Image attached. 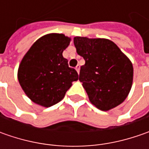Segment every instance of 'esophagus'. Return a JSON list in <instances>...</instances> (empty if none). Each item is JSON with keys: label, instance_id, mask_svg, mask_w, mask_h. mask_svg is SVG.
Masks as SVG:
<instances>
[{"label": "esophagus", "instance_id": "esophagus-1", "mask_svg": "<svg viewBox=\"0 0 149 149\" xmlns=\"http://www.w3.org/2000/svg\"><path fill=\"white\" fill-rule=\"evenodd\" d=\"M75 70H76V71L78 72V74L79 73V70H80V66L79 65H77L75 67Z\"/></svg>", "mask_w": 149, "mask_h": 149}]
</instances>
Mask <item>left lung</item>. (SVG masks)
I'll return each mask as SVG.
<instances>
[{
    "label": "left lung",
    "instance_id": "left-lung-1",
    "mask_svg": "<svg viewBox=\"0 0 149 149\" xmlns=\"http://www.w3.org/2000/svg\"><path fill=\"white\" fill-rule=\"evenodd\" d=\"M74 44L85 64L79 80L92 104L108 111L122 104L132 88V62L113 41L104 38L76 36Z\"/></svg>",
    "mask_w": 149,
    "mask_h": 149
}]
</instances>
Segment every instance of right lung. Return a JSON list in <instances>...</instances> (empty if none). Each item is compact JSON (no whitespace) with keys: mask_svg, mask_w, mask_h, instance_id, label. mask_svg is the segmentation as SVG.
<instances>
[{"mask_svg":"<svg viewBox=\"0 0 149 149\" xmlns=\"http://www.w3.org/2000/svg\"><path fill=\"white\" fill-rule=\"evenodd\" d=\"M70 40L64 34H47L32 45L20 61L19 83L35 104L45 108L54 105L78 80L77 71L69 67L62 54Z\"/></svg>","mask_w":149,"mask_h":149,"instance_id":"obj_1","label":"right lung"}]
</instances>
